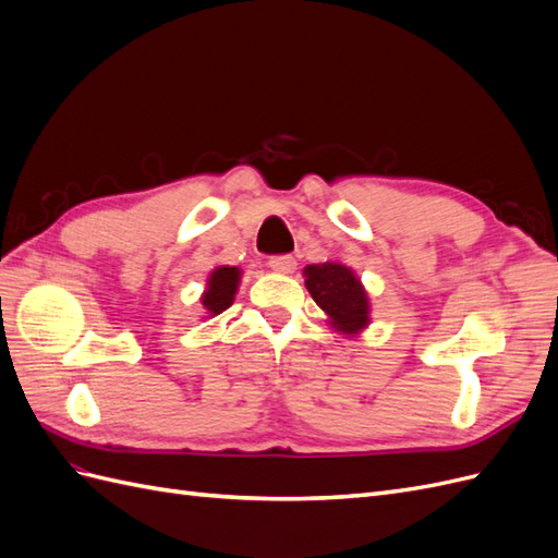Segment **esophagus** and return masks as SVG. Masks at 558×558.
<instances>
[{"instance_id":"obj_1","label":"esophagus","mask_w":558,"mask_h":558,"mask_svg":"<svg viewBox=\"0 0 558 558\" xmlns=\"http://www.w3.org/2000/svg\"><path fill=\"white\" fill-rule=\"evenodd\" d=\"M267 265H269V269H275V272H279V275H291L298 263L293 256L286 253V256H272L267 260Z\"/></svg>"}]
</instances>
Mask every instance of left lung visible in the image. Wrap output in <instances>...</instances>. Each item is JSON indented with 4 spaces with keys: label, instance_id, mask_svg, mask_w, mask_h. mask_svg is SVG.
Wrapping results in <instances>:
<instances>
[{
    "label": "left lung",
    "instance_id": "left-lung-1",
    "mask_svg": "<svg viewBox=\"0 0 558 558\" xmlns=\"http://www.w3.org/2000/svg\"><path fill=\"white\" fill-rule=\"evenodd\" d=\"M305 286L316 305L328 314V324L342 335H359L369 324V298L361 279L342 263L305 267Z\"/></svg>",
    "mask_w": 558,
    "mask_h": 558
}]
</instances>
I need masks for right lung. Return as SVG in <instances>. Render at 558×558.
<instances>
[{"instance_id": "obj_1", "label": "right lung", "mask_w": 558, "mask_h": 558, "mask_svg": "<svg viewBox=\"0 0 558 558\" xmlns=\"http://www.w3.org/2000/svg\"><path fill=\"white\" fill-rule=\"evenodd\" d=\"M240 279H242L240 267L221 265L214 269L207 279V291L202 293V305H205L207 314L216 316L232 305L234 293L240 289Z\"/></svg>"}]
</instances>
